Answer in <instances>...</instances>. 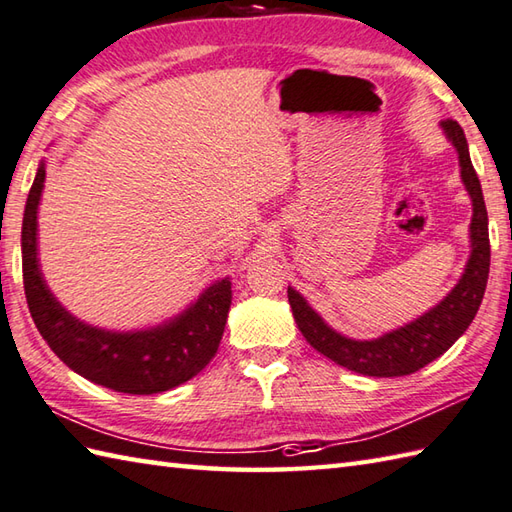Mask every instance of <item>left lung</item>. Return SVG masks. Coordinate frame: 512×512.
<instances>
[{
    "instance_id": "1",
    "label": "left lung",
    "mask_w": 512,
    "mask_h": 512,
    "mask_svg": "<svg viewBox=\"0 0 512 512\" xmlns=\"http://www.w3.org/2000/svg\"><path fill=\"white\" fill-rule=\"evenodd\" d=\"M446 139L453 143L460 159V174L468 196L473 201L471 218V256L464 267L462 278L433 309L404 327L384 333L373 340L347 338L331 329L325 320L311 309L294 287L287 289L291 311L296 325L307 342L340 367L373 378H398L420 371L426 364L440 358L453 347L455 340L471 325L479 305H482L488 267H490V241H488V214L484 205L482 185L468 154V143L460 123L446 119L440 123Z\"/></svg>"
}]
</instances>
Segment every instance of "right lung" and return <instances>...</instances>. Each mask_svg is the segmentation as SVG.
<instances>
[{
  "instance_id": "add662e5",
  "label": "right lung",
  "mask_w": 512,
  "mask_h": 512,
  "mask_svg": "<svg viewBox=\"0 0 512 512\" xmlns=\"http://www.w3.org/2000/svg\"><path fill=\"white\" fill-rule=\"evenodd\" d=\"M46 181L41 161L30 187L22 223V267L30 316L48 347L68 367L119 393L170 391L201 373L216 356L232 305V280H216L179 316L156 327L110 331L72 316L52 296L37 258V212Z\"/></svg>"
}]
</instances>
